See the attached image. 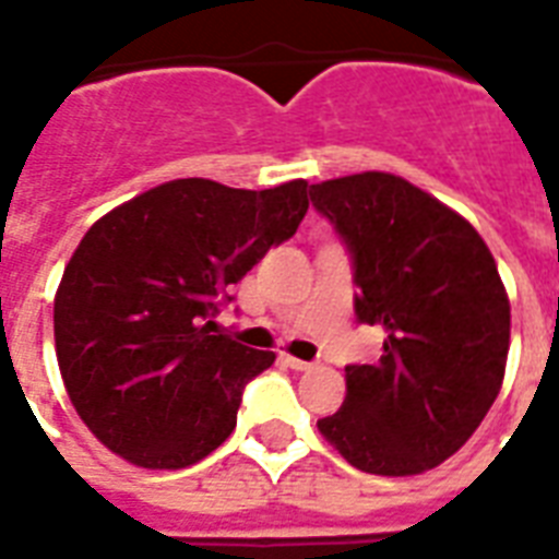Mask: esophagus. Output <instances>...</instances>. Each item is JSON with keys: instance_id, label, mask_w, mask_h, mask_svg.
Segmentation results:
<instances>
[{"instance_id": "1", "label": "esophagus", "mask_w": 559, "mask_h": 559, "mask_svg": "<svg viewBox=\"0 0 559 559\" xmlns=\"http://www.w3.org/2000/svg\"><path fill=\"white\" fill-rule=\"evenodd\" d=\"M281 362L293 368V371H307V368H310V362H305V359L298 357H289V354H281Z\"/></svg>"}]
</instances>
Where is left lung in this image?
I'll list each match as a JSON object with an SVG mask.
<instances>
[{
    "label": "left lung",
    "mask_w": 559,
    "mask_h": 559,
    "mask_svg": "<svg viewBox=\"0 0 559 559\" xmlns=\"http://www.w3.org/2000/svg\"><path fill=\"white\" fill-rule=\"evenodd\" d=\"M354 261L362 324L382 331L373 366L345 368V403L319 420L342 459L415 476L464 447L502 389L511 301L467 219L394 174L310 188Z\"/></svg>",
    "instance_id": "left-lung-1"
}]
</instances>
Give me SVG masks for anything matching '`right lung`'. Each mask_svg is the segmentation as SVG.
<instances>
[{"mask_svg": "<svg viewBox=\"0 0 559 559\" xmlns=\"http://www.w3.org/2000/svg\"><path fill=\"white\" fill-rule=\"evenodd\" d=\"M307 205L305 179L266 191L174 179L83 235L55 296L57 366L107 450L182 469L231 435L246 382L275 354L211 336V319Z\"/></svg>", "mask_w": 559, "mask_h": 559, "instance_id": "obj_1", "label": "right lung"}]
</instances>
